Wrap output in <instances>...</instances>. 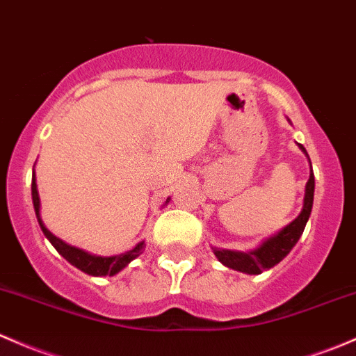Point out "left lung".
Returning <instances> with one entry per match:
<instances>
[{
    "mask_svg": "<svg viewBox=\"0 0 356 356\" xmlns=\"http://www.w3.org/2000/svg\"><path fill=\"white\" fill-rule=\"evenodd\" d=\"M302 152L305 153V148L298 145ZM314 188H316V181H314L312 165H310L309 181L305 184V196H304V207H302L300 215L283 227L278 234L271 235L266 238L257 249L249 250V252H241V250H228V249H216L213 247V252L218 257L222 264L227 268L235 269V271L245 273V275H261L266 269L276 266L280 261H283L288 256L295 244L298 242L300 235L304 234V228L309 222L310 211H312L314 204Z\"/></svg>",
    "mask_w": 356,
    "mask_h": 356,
    "instance_id": "obj_1",
    "label": "left lung"
}]
</instances>
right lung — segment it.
<instances>
[{"label":"right lung","mask_w":356,"mask_h":356,"mask_svg":"<svg viewBox=\"0 0 356 356\" xmlns=\"http://www.w3.org/2000/svg\"><path fill=\"white\" fill-rule=\"evenodd\" d=\"M32 201H33V209H35V216L39 220V225L42 228L44 235L49 238V242L56 247L59 254L65 257L68 263L81 269L83 273L92 276H114L118 275L121 269H124L133 259H136L145 249V241L140 242L133 247V249L128 250L124 254H118V256H93V254L85 252V250L78 249V247H73L66 242H63L61 238H58L56 235H52L49 230H47L46 225L42 223V218H40V200H39V191H37V182H35V170L32 174ZM168 203V200L165 201Z\"/></svg>","instance_id":"add662e5"}]
</instances>
